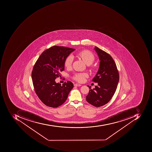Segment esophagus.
<instances>
[{
  "label": "esophagus",
  "instance_id": "1",
  "mask_svg": "<svg viewBox=\"0 0 152 152\" xmlns=\"http://www.w3.org/2000/svg\"><path fill=\"white\" fill-rule=\"evenodd\" d=\"M74 86H81V84H79V83H76V84H74Z\"/></svg>",
  "mask_w": 152,
  "mask_h": 152
}]
</instances>
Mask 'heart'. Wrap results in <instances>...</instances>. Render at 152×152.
Segmentation results:
<instances>
[{
    "label": "heart",
    "instance_id": "obj_1",
    "mask_svg": "<svg viewBox=\"0 0 152 152\" xmlns=\"http://www.w3.org/2000/svg\"><path fill=\"white\" fill-rule=\"evenodd\" d=\"M76 57L81 60L87 65H90L93 63L95 60L94 55L92 53L88 50H82L78 52L76 54ZM73 59L71 56L66 57L64 61V65L66 69H70L72 67ZM88 77V75L86 73H77L75 74L73 76V79L78 82H83L85 78Z\"/></svg>",
    "mask_w": 152,
    "mask_h": 152
}]
</instances>
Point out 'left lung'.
I'll return each instance as SVG.
<instances>
[{"label":"left lung","mask_w":152,"mask_h":152,"mask_svg":"<svg viewBox=\"0 0 152 152\" xmlns=\"http://www.w3.org/2000/svg\"><path fill=\"white\" fill-rule=\"evenodd\" d=\"M100 61L99 68L92 81L98 86L92 89L89 87L86 96L88 102L95 107L108 103L114 94L119 80V75L115 62L108 53L97 47L94 48Z\"/></svg>","instance_id":"1"}]
</instances>
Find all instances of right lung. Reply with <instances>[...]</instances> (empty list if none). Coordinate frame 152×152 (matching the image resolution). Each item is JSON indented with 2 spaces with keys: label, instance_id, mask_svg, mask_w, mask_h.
<instances>
[{
  "label": "right lung",
  "instance_id": "1",
  "mask_svg": "<svg viewBox=\"0 0 152 152\" xmlns=\"http://www.w3.org/2000/svg\"><path fill=\"white\" fill-rule=\"evenodd\" d=\"M75 50L66 47L53 46L44 51L38 58L32 71V80L35 92L42 102L56 108L65 102L74 84L68 81L56 83V77L64 70V61Z\"/></svg>",
  "mask_w": 152,
  "mask_h": 152
}]
</instances>
